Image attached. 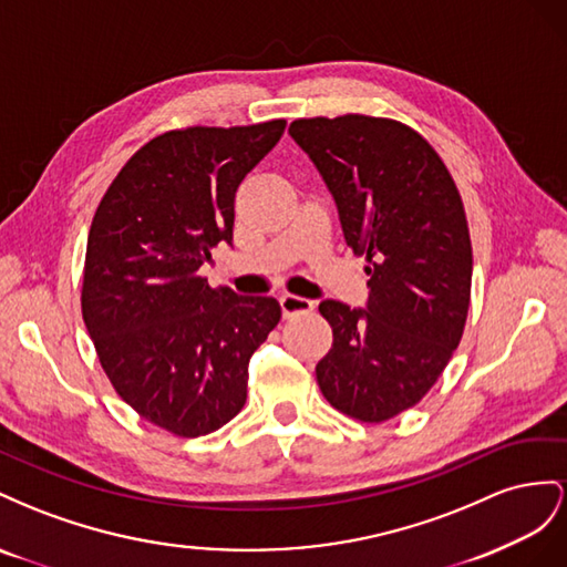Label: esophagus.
<instances>
[{
  "instance_id": "obj_1",
  "label": "esophagus",
  "mask_w": 567,
  "mask_h": 567,
  "mask_svg": "<svg viewBox=\"0 0 567 567\" xmlns=\"http://www.w3.org/2000/svg\"><path fill=\"white\" fill-rule=\"evenodd\" d=\"M313 306L316 303L311 299H303V297H297V295H282L280 297V309H282L285 318L309 313V311H313Z\"/></svg>"
}]
</instances>
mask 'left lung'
Wrapping results in <instances>:
<instances>
[{
    "mask_svg": "<svg viewBox=\"0 0 567 567\" xmlns=\"http://www.w3.org/2000/svg\"><path fill=\"white\" fill-rule=\"evenodd\" d=\"M289 135L332 192L347 245L365 256L368 309L318 306L332 349L320 392L361 423L423 399L454 355L471 306L473 247L454 177L432 144L392 118H299Z\"/></svg>",
    "mask_w": 567,
    "mask_h": 567,
    "instance_id": "1",
    "label": "left lung"
}]
</instances>
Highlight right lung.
I'll return each instance as SVG.
<instances>
[{"label":"right lung","mask_w":567,"mask_h":567,"mask_svg":"<svg viewBox=\"0 0 567 567\" xmlns=\"http://www.w3.org/2000/svg\"><path fill=\"white\" fill-rule=\"evenodd\" d=\"M287 121L194 125L150 140L113 177L87 235L85 328L116 394L152 425L202 436L247 401L251 353L280 322L272 297L199 275L233 241L235 192Z\"/></svg>","instance_id":"add662e5"}]
</instances>
